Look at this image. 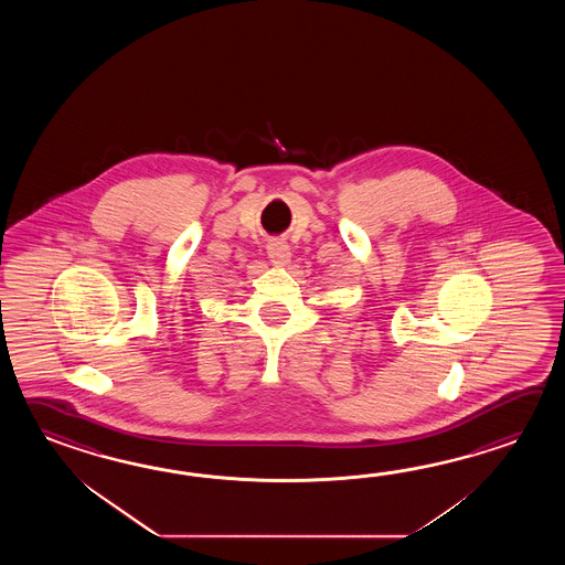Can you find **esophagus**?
Returning <instances> with one entry per match:
<instances>
[{"instance_id": "esophagus-1", "label": "esophagus", "mask_w": 565, "mask_h": 565, "mask_svg": "<svg viewBox=\"0 0 565 565\" xmlns=\"http://www.w3.org/2000/svg\"><path fill=\"white\" fill-rule=\"evenodd\" d=\"M268 258L275 266H287L290 258H292L290 246L282 238L268 242Z\"/></svg>"}]
</instances>
